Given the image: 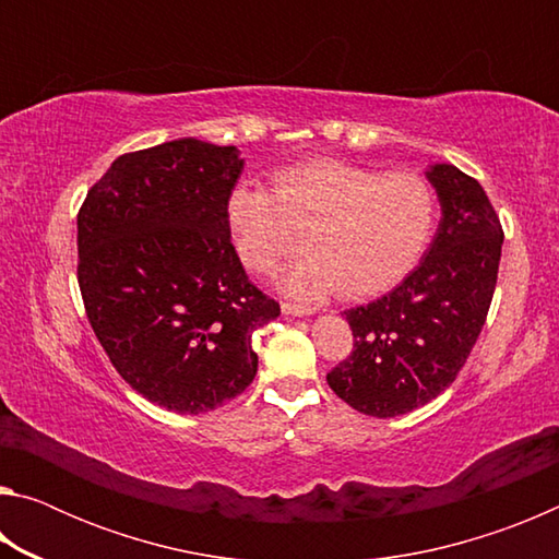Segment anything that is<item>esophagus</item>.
<instances>
[{"mask_svg": "<svg viewBox=\"0 0 559 559\" xmlns=\"http://www.w3.org/2000/svg\"><path fill=\"white\" fill-rule=\"evenodd\" d=\"M281 310H283V313H286V316H298V318L313 313V310L306 308V306H298V302H283Z\"/></svg>", "mask_w": 559, "mask_h": 559, "instance_id": "34e87169", "label": "esophagus"}]
</instances>
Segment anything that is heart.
Here are the masks:
<instances>
[{
	"instance_id": "heart-1",
	"label": "heart",
	"mask_w": 559,
	"mask_h": 559,
	"mask_svg": "<svg viewBox=\"0 0 559 559\" xmlns=\"http://www.w3.org/2000/svg\"><path fill=\"white\" fill-rule=\"evenodd\" d=\"M433 222L427 179L325 157L276 169L271 192L239 185L226 200V226L246 269L269 273L300 246L308 251L283 288L310 300L392 288L421 259Z\"/></svg>"
}]
</instances>
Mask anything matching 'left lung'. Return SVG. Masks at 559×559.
<instances>
[{"mask_svg": "<svg viewBox=\"0 0 559 559\" xmlns=\"http://www.w3.org/2000/svg\"><path fill=\"white\" fill-rule=\"evenodd\" d=\"M441 202L437 236L392 293L345 310L353 353L328 384L353 409L390 419L456 380L493 300L503 226L478 185L453 165L429 173Z\"/></svg>", "mask_w": 559, "mask_h": 559, "instance_id": "left-lung-1", "label": "left lung"}]
</instances>
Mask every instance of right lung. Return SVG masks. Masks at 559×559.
Wrapping results in <instances>:
<instances>
[{"label": "right lung", "mask_w": 559, "mask_h": 559, "mask_svg": "<svg viewBox=\"0 0 559 559\" xmlns=\"http://www.w3.org/2000/svg\"><path fill=\"white\" fill-rule=\"evenodd\" d=\"M243 169L194 138L120 155L79 212V286L112 367L145 400L202 414L253 382V330L281 306L246 276L226 226Z\"/></svg>", "instance_id": "right-lung-1"}]
</instances>
